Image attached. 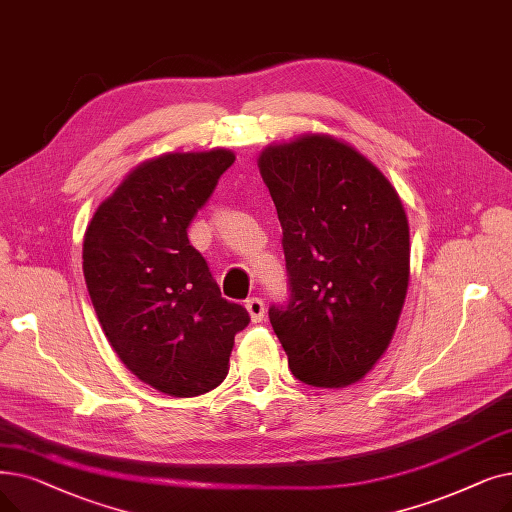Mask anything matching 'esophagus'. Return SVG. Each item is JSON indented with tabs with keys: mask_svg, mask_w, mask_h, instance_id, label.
<instances>
[{
	"mask_svg": "<svg viewBox=\"0 0 512 512\" xmlns=\"http://www.w3.org/2000/svg\"><path fill=\"white\" fill-rule=\"evenodd\" d=\"M244 307H247L249 316H251V320H253L255 324L263 320V316H265V303H263V299L251 297V299H247V303H244Z\"/></svg>",
	"mask_w": 512,
	"mask_h": 512,
	"instance_id": "esophagus-1",
	"label": "esophagus"
}]
</instances>
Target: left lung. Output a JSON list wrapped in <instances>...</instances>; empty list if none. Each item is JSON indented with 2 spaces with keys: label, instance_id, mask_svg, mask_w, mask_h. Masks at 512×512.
Listing matches in <instances>:
<instances>
[{
  "label": "left lung",
  "instance_id": "1",
  "mask_svg": "<svg viewBox=\"0 0 512 512\" xmlns=\"http://www.w3.org/2000/svg\"><path fill=\"white\" fill-rule=\"evenodd\" d=\"M282 226L288 301L270 322L295 379L345 387L385 353L410 274L406 211L351 146L305 136L261 152Z\"/></svg>",
  "mask_w": 512,
  "mask_h": 512
}]
</instances>
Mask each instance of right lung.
<instances>
[{"label":"right lung","mask_w":512,"mask_h":512,"mask_svg":"<svg viewBox=\"0 0 512 512\" xmlns=\"http://www.w3.org/2000/svg\"><path fill=\"white\" fill-rule=\"evenodd\" d=\"M234 163L230 150L165 154L104 201L83 240V276L106 339L140 381L194 397L226 379L251 322L221 297L188 226Z\"/></svg>","instance_id":"obj_1"}]
</instances>
